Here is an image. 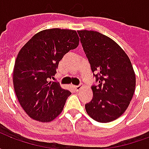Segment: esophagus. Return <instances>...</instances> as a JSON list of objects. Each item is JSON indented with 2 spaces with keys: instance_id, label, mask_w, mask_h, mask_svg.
Wrapping results in <instances>:
<instances>
[{
  "instance_id": "34e87169",
  "label": "esophagus",
  "mask_w": 149,
  "mask_h": 149,
  "mask_svg": "<svg viewBox=\"0 0 149 149\" xmlns=\"http://www.w3.org/2000/svg\"><path fill=\"white\" fill-rule=\"evenodd\" d=\"M82 87H83L82 84H79V85H76V86H74V88L76 89V91H79Z\"/></svg>"
}]
</instances>
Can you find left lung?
<instances>
[{
    "mask_svg": "<svg viewBox=\"0 0 149 149\" xmlns=\"http://www.w3.org/2000/svg\"><path fill=\"white\" fill-rule=\"evenodd\" d=\"M98 85L93 98L85 104L91 118L108 123L125 112L133 97L136 76L128 55L116 43L96 31H77Z\"/></svg>",
    "mask_w": 149,
    "mask_h": 149,
    "instance_id": "obj_1",
    "label": "left lung"
}]
</instances>
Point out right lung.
<instances>
[{
    "label": "right lung",
    "mask_w": 149,
    "mask_h": 149,
    "mask_svg": "<svg viewBox=\"0 0 149 149\" xmlns=\"http://www.w3.org/2000/svg\"><path fill=\"white\" fill-rule=\"evenodd\" d=\"M79 45L75 30L51 29L35 34L18 53L13 86L18 101L31 118L49 122L58 116L71 93L53 78L59 61Z\"/></svg>",
    "instance_id": "right-lung-1"
}]
</instances>
